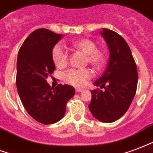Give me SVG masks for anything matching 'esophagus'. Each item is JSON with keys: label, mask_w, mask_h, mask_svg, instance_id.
<instances>
[{"label": "esophagus", "mask_w": 153, "mask_h": 153, "mask_svg": "<svg viewBox=\"0 0 153 153\" xmlns=\"http://www.w3.org/2000/svg\"><path fill=\"white\" fill-rule=\"evenodd\" d=\"M75 91H76V92H78V93H80V92L83 91V89H80V88H76V89H75Z\"/></svg>", "instance_id": "esophagus-1"}]
</instances>
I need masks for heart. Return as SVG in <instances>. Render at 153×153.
<instances>
[{"mask_svg": "<svg viewBox=\"0 0 153 153\" xmlns=\"http://www.w3.org/2000/svg\"><path fill=\"white\" fill-rule=\"evenodd\" d=\"M72 47L86 55V62L95 69H101L107 62V55L102 49L97 48L96 43L90 38H80L72 42ZM52 59L57 67L62 68L68 62L67 51L61 45H56L52 50ZM92 78L91 71L88 69H70L62 74L66 83L77 87H84Z\"/></svg>", "mask_w": 153, "mask_h": 153, "instance_id": "b5f03b06", "label": "heart"}]
</instances>
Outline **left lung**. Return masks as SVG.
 Wrapping results in <instances>:
<instances>
[{"instance_id":"8db88e82","label":"left lung","mask_w":153,"mask_h":153,"mask_svg":"<svg viewBox=\"0 0 153 153\" xmlns=\"http://www.w3.org/2000/svg\"><path fill=\"white\" fill-rule=\"evenodd\" d=\"M101 35L108 44L110 58L103 74L94 84L89 109L93 116L104 123L122 117L136 95L138 73L136 62L126 41L115 31L103 29Z\"/></svg>"}]
</instances>
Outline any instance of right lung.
<instances>
[{
  "instance_id": "right-lung-1",
  "label": "right lung",
  "mask_w": 153,
  "mask_h": 153,
  "mask_svg": "<svg viewBox=\"0 0 153 153\" xmlns=\"http://www.w3.org/2000/svg\"><path fill=\"white\" fill-rule=\"evenodd\" d=\"M62 37L46 29H38L28 36L17 55L18 95L29 115L42 124L60 120L66 103L75 94L71 86L59 84L52 90L46 82L55 70L52 50Z\"/></svg>"
}]
</instances>
